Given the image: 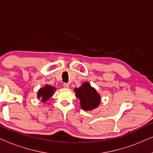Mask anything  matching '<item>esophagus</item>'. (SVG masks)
Returning <instances> with one entry per match:
<instances>
[{
	"instance_id": "34e87169",
	"label": "esophagus",
	"mask_w": 153,
	"mask_h": 153,
	"mask_svg": "<svg viewBox=\"0 0 153 153\" xmlns=\"http://www.w3.org/2000/svg\"><path fill=\"white\" fill-rule=\"evenodd\" d=\"M63 87L65 88H69V85L68 83H63Z\"/></svg>"
}]
</instances>
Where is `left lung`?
I'll list each match as a JSON object with an SVG mask.
<instances>
[{"label": "left lung", "mask_w": 153, "mask_h": 153, "mask_svg": "<svg viewBox=\"0 0 153 153\" xmlns=\"http://www.w3.org/2000/svg\"><path fill=\"white\" fill-rule=\"evenodd\" d=\"M75 96L80 101V107L85 111L95 109L101 101L100 95L88 82L82 83L78 88H75Z\"/></svg>", "instance_id": "1"}]
</instances>
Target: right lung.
<instances>
[{
	"label": "right lung",
	"mask_w": 153,
	"mask_h": 153,
	"mask_svg": "<svg viewBox=\"0 0 153 153\" xmlns=\"http://www.w3.org/2000/svg\"><path fill=\"white\" fill-rule=\"evenodd\" d=\"M56 88L53 86L46 85L44 88H40L37 92V97L41 99L42 102H45L49 99L55 92Z\"/></svg>",
	"instance_id": "1"
}]
</instances>
